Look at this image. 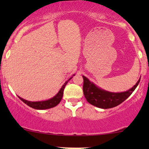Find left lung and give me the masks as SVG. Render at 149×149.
I'll return each instance as SVG.
<instances>
[{
    "label": "left lung",
    "instance_id": "obj_1",
    "mask_svg": "<svg viewBox=\"0 0 149 149\" xmlns=\"http://www.w3.org/2000/svg\"><path fill=\"white\" fill-rule=\"evenodd\" d=\"M83 78V93L87 101L95 107L103 109H111L118 106L125 101L139 84L140 77L138 82L129 90L123 92L115 93L104 90L91 82L87 77Z\"/></svg>",
    "mask_w": 149,
    "mask_h": 149
}]
</instances>
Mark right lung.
<instances>
[{
    "mask_svg": "<svg viewBox=\"0 0 149 149\" xmlns=\"http://www.w3.org/2000/svg\"><path fill=\"white\" fill-rule=\"evenodd\" d=\"M73 76H74V74H73ZM72 78V77H70L68 81L64 83V84L62 85V87H61L60 91H58V93H57L55 96L52 97V98L47 100L31 102V101H28L25 99L22 98V97H20L19 96L18 97H19V98L21 100L22 102H24V103L26 104L28 106H29L30 107L32 108V109H37V110H44V109H51V108L55 107L56 106L58 105V104L60 102L61 100H62L63 97V93H64V89L65 88V86H66L68 81H70Z\"/></svg>",
    "mask_w": 149,
    "mask_h": 149,
    "instance_id": "add662e5",
    "label": "right lung"
}]
</instances>
